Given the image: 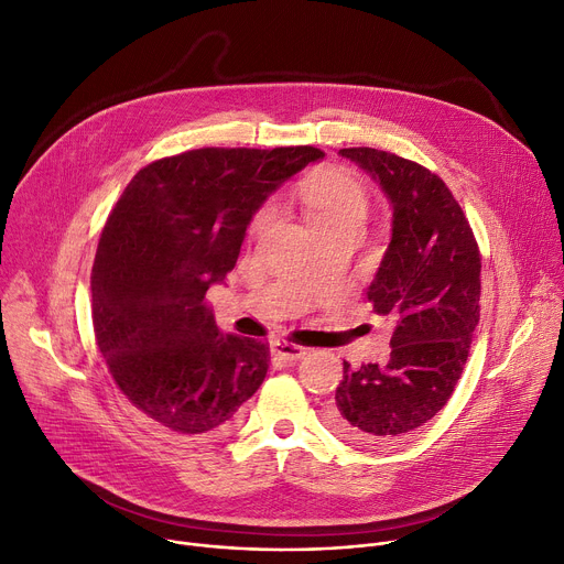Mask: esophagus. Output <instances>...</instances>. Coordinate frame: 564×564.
<instances>
[{
  "label": "esophagus",
  "instance_id": "obj_1",
  "mask_svg": "<svg viewBox=\"0 0 564 564\" xmlns=\"http://www.w3.org/2000/svg\"><path fill=\"white\" fill-rule=\"evenodd\" d=\"M272 351H274V357H279L283 361H294V359H302L304 357L306 347L288 343V340H274L272 343Z\"/></svg>",
  "mask_w": 564,
  "mask_h": 564
}]
</instances>
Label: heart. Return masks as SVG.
Here are the masks:
<instances>
[{
	"instance_id": "b5f03b06",
	"label": "heart",
	"mask_w": 564,
	"mask_h": 564,
	"mask_svg": "<svg viewBox=\"0 0 564 564\" xmlns=\"http://www.w3.org/2000/svg\"><path fill=\"white\" fill-rule=\"evenodd\" d=\"M304 213L311 228L343 221V219H366L368 196L354 177L340 171H322L313 175L304 187ZM264 221V213L256 226Z\"/></svg>"
}]
</instances>
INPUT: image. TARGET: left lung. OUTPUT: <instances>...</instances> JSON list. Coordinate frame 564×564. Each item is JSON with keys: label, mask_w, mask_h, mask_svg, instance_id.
Instances as JSON below:
<instances>
[{"label": "left lung", "mask_w": 564, "mask_h": 564, "mask_svg": "<svg viewBox=\"0 0 564 564\" xmlns=\"http://www.w3.org/2000/svg\"><path fill=\"white\" fill-rule=\"evenodd\" d=\"M340 155L370 173L393 207L391 245L368 300L395 327L387 364H343L324 419L349 443L383 446L432 421L453 395L480 319L482 262L438 175L377 148H343Z\"/></svg>", "instance_id": "8db88e82"}]
</instances>
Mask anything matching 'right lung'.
Here are the masks:
<instances>
[{"label":"right lung","mask_w":564,"mask_h":564,"mask_svg":"<svg viewBox=\"0 0 564 564\" xmlns=\"http://www.w3.org/2000/svg\"><path fill=\"white\" fill-rule=\"evenodd\" d=\"M324 153L313 145L198 148L143 166L102 228L94 332L137 416L173 438L228 432L270 347L221 334L205 292L224 283L262 203Z\"/></svg>","instance_id":"right-lung-1"}]
</instances>
